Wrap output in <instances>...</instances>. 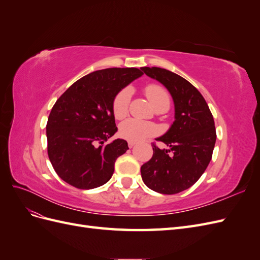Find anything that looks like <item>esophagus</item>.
<instances>
[{
	"instance_id": "1",
	"label": "esophagus",
	"mask_w": 260,
	"mask_h": 260,
	"mask_svg": "<svg viewBox=\"0 0 260 260\" xmlns=\"http://www.w3.org/2000/svg\"><path fill=\"white\" fill-rule=\"evenodd\" d=\"M137 143L136 142H133V141H129V142H128V145H129V147L130 148H132L133 146H135Z\"/></svg>"
}]
</instances>
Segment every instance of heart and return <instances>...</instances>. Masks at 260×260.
<instances>
[{
    "mask_svg": "<svg viewBox=\"0 0 260 260\" xmlns=\"http://www.w3.org/2000/svg\"><path fill=\"white\" fill-rule=\"evenodd\" d=\"M145 94L147 99L151 102L154 108L161 105L170 104V96L168 91L158 84H148L145 88ZM131 100V90L125 88L117 93L113 101V114L116 119H122L127 116L129 104ZM157 127L155 124L136 119V118H129V119L121 122L119 127V135L128 141L139 142L148 137L156 135Z\"/></svg>",
    "mask_w": 260,
    "mask_h": 260,
    "instance_id": "1",
    "label": "heart"
}]
</instances>
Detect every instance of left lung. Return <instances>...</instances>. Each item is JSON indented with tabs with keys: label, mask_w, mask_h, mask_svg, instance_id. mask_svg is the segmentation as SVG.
I'll list each match as a JSON object with an SVG mask.
<instances>
[{
	"label": "left lung",
	"mask_w": 260,
	"mask_h": 260,
	"mask_svg": "<svg viewBox=\"0 0 260 260\" xmlns=\"http://www.w3.org/2000/svg\"><path fill=\"white\" fill-rule=\"evenodd\" d=\"M141 69L169 91L175 104L174 123L156 139L169 149L153 143V156L142 165L141 176L151 190L177 194L191 187L208 166L217 138L214 117L200 91L184 78L159 67Z\"/></svg>",
	"instance_id": "8db88e82"
}]
</instances>
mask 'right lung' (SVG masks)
<instances>
[{
	"label": "right lung",
	"instance_id": "obj_1",
	"mask_svg": "<svg viewBox=\"0 0 260 260\" xmlns=\"http://www.w3.org/2000/svg\"><path fill=\"white\" fill-rule=\"evenodd\" d=\"M143 75L138 68H106L82 77L61 94L46 124L48 154L54 170L81 190L105 184L128 143L117 139L113 101L118 92Z\"/></svg>",
	"mask_w": 260,
	"mask_h": 260
}]
</instances>
